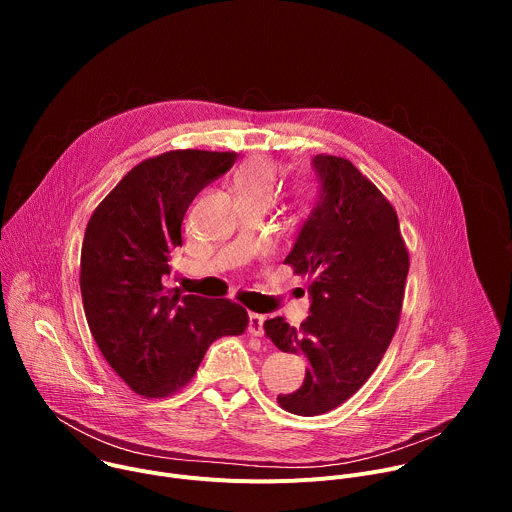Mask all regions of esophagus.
<instances>
[{"label": "esophagus", "instance_id": "obj_1", "mask_svg": "<svg viewBox=\"0 0 512 512\" xmlns=\"http://www.w3.org/2000/svg\"><path fill=\"white\" fill-rule=\"evenodd\" d=\"M263 322H265V316H263V314L251 312V314H249V332H251L253 336H263V334H265Z\"/></svg>", "mask_w": 512, "mask_h": 512}]
</instances>
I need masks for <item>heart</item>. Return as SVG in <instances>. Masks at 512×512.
Here are the masks:
<instances>
[{
	"label": "heart",
	"instance_id": "obj_1",
	"mask_svg": "<svg viewBox=\"0 0 512 512\" xmlns=\"http://www.w3.org/2000/svg\"><path fill=\"white\" fill-rule=\"evenodd\" d=\"M279 178V166L267 156L249 158L235 176V188L239 196H269L275 190Z\"/></svg>",
	"mask_w": 512,
	"mask_h": 512
}]
</instances>
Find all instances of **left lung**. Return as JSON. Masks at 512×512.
Returning <instances> with one entry per match:
<instances>
[{
	"instance_id": "8db88e82",
	"label": "left lung",
	"mask_w": 512,
	"mask_h": 512,
	"mask_svg": "<svg viewBox=\"0 0 512 512\" xmlns=\"http://www.w3.org/2000/svg\"><path fill=\"white\" fill-rule=\"evenodd\" d=\"M318 198L285 263L310 273V316L300 328L281 316L263 324L283 352L308 360L302 387L279 395L296 415L326 413L352 397L393 340L409 255L395 208L348 160L312 158Z\"/></svg>"
}]
</instances>
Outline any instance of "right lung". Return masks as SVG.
Listing matches in <instances>:
<instances>
[{"mask_svg": "<svg viewBox=\"0 0 512 512\" xmlns=\"http://www.w3.org/2000/svg\"><path fill=\"white\" fill-rule=\"evenodd\" d=\"M235 152L176 150L145 160L97 206L81 251V294L91 334L111 369L143 397H166L196 373L206 348L245 332L231 300L168 291L170 259L196 194L227 174Z\"/></svg>", "mask_w": 512, "mask_h": 512, "instance_id": "right-lung-1", "label": "right lung"}]
</instances>
